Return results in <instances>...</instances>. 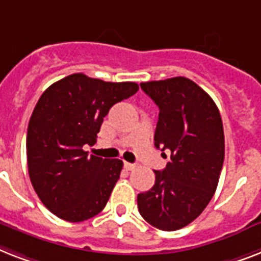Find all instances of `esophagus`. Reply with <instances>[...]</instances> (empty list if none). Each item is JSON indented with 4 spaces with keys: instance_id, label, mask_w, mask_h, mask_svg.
I'll list each match as a JSON object with an SVG mask.
<instances>
[{
    "instance_id": "1",
    "label": "esophagus",
    "mask_w": 261,
    "mask_h": 261,
    "mask_svg": "<svg viewBox=\"0 0 261 261\" xmlns=\"http://www.w3.org/2000/svg\"><path fill=\"white\" fill-rule=\"evenodd\" d=\"M124 167H125V168H126V170H128V171H132V170H135V168H136V164L128 163V162H125Z\"/></svg>"
}]
</instances>
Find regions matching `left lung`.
<instances>
[{
  "label": "left lung",
  "mask_w": 261,
  "mask_h": 261,
  "mask_svg": "<svg viewBox=\"0 0 261 261\" xmlns=\"http://www.w3.org/2000/svg\"><path fill=\"white\" fill-rule=\"evenodd\" d=\"M159 106L155 147L170 151L155 185L137 195L141 217L160 230L193 222L216 193L225 158L220 110L207 93L185 76L140 83Z\"/></svg>",
  "instance_id": "1"
}]
</instances>
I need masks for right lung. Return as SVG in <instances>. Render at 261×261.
I'll return each instance as SVG.
<instances>
[{"mask_svg":"<svg viewBox=\"0 0 261 261\" xmlns=\"http://www.w3.org/2000/svg\"><path fill=\"white\" fill-rule=\"evenodd\" d=\"M135 82H105L72 74L39 98L27 133L32 186L51 213L81 222L101 213L122 170V160L89 155L110 108L137 93Z\"/></svg>","mask_w":261,"mask_h":261,"instance_id":"obj_1","label":"right lung"}]
</instances>
